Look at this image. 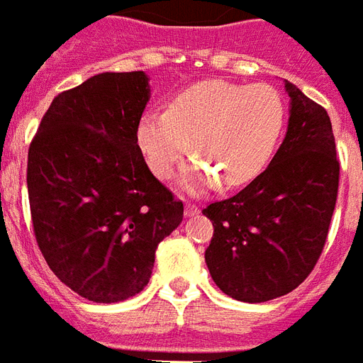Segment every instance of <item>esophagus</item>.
Listing matches in <instances>:
<instances>
[{
	"mask_svg": "<svg viewBox=\"0 0 363 363\" xmlns=\"http://www.w3.org/2000/svg\"><path fill=\"white\" fill-rule=\"evenodd\" d=\"M199 212V206L193 203H185V216H195Z\"/></svg>",
	"mask_w": 363,
	"mask_h": 363,
	"instance_id": "esophagus-1",
	"label": "esophagus"
}]
</instances>
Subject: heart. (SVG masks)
Here are the masks:
<instances>
[{
    "label": "heart",
    "mask_w": 363,
    "mask_h": 363,
    "mask_svg": "<svg viewBox=\"0 0 363 363\" xmlns=\"http://www.w3.org/2000/svg\"><path fill=\"white\" fill-rule=\"evenodd\" d=\"M285 126V105L269 86L212 80L185 89L166 111H151L138 124V145L160 179L170 178L189 149L197 157L182 172L191 193L220 184L235 189L269 164Z\"/></svg>",
    "instance_id": "heart-1"
}]
</instances>
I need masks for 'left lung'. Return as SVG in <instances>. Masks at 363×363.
<instances>
[{"label":"left lung","mask_w":363,"mask_h":363,"mask_svg":"<svg viewBox=\"0 0 363 363\" xmlns=\"http://www.w3.org/2000/svg\"><path fill=\"white\" fill-rule=\"evenodd\" d=\"M285 89L287 133L268 168L203 211L214 225L206 266L218 287L241 302L272 301L306 279L337 203L339 159L329 114L291 82Z\"/></svg>","instance_id":"left-lung-1"}]
</instances>
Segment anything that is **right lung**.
Wrapping results in <instances>:
<instances>
[{
    "mask_svg": "<svg viewBox=\"0 0 363 363\" xmlns=\"http://www.w3.org/2000/svg\"><path fill=\"white\" fill-rule=\"evenodd\" d=\"M149 97L143 70L91 76L57 95L28 149L38 247L67 287L101 304L143 291L155 250L184 220L138 145Z\"/></svg>",
    "mask_w": 363,
    "mask_h": 363,
    "instance_id": "obj_1",
    "label": "right lung"
}]
</instances>
